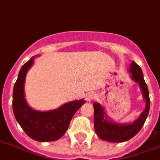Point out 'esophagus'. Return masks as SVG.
<instances>
[{
    "instance_id": "esophagus-1",
    "label": "esophagus",
    "mask_w": 160,
    "mask_h": 160,
    "mask_svg": "<svg viewBox=\"0 0 160 160\" xmlns=\"http://www.w3.org/2000/svg\"><path fill=\"white\" fill-rule=\"evenodd\" d=\"M95 96L93 93H89L87 94V96H86V100H87V102H91L93 99H95Z\"/></svg>"
}]
</instances>
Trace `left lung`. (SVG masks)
Here are the masks:
<instances>
[{
    "mask_svg": "<svg viewBox=\"0 0 160 160\" xmlns=\"http://www.w3.org/2000/svg\"><path fill=\"white\" fill-rule=\"evenodd\" d=\"M131 78L140 85L143 93V98L146 100V108L141 116L134 122L129 125L116 124L105 117L103 108L99 103H95L94 106V125L95 131L98 137L102 140L112 142H123L131 139L138 133L143 126L150 110V96L147 83L145 82L142 69L138 65L133 61L131 63Z\"/></svg>",
    "mask_w": 160,
    "mask_h": 160,
    "instance_id": "1",
    "label": "left lung"
}]
</instances>
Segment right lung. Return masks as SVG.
Instances as JSON below:
<instances>
[{
	"label": "right lung",
	"mask_w": 160,
	"mask_h": 160,
	"mask_svg": "<svg viewBox=\"0 0 160 160\" xmlns=\"http://www.w3.org/2000/svg\"><path fill=\"white\" fill-rule=\"evenodd\" d=\"M32 57L22 65L13 91L14 117L30 138L38 142H52L61 138L69 128L75 112L86 101L76 100L65 103L59 108L48 112L35 111L27 105L24 95V83L27 71L33 65Z\"/></svg>",
	"instance_id": "add662e5"
}]
</instances>
